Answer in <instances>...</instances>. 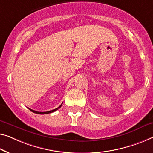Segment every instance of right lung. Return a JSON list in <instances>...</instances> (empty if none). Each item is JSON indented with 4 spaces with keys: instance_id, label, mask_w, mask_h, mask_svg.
Instances as JSON below:
<instances>
[{
    "instance_id": "1",
    "label": "right lung",
    "mask_w": 153,
    "mask_h": 153,
    "mask_svg": "<svg viewBox=\"0 0 153 153\" xmlns=\"http://www.w3.org/2000/svg\"><path fill=\"white\" fill-rule=\"evenodd\" d=\"M62 104H61V105L58 107V108H55V109H53V110H51V111H46V112H38V111H33V110H32V109H30V108H29V110H30L31 111H32L33 113H36V114H48V113H53V112H54V111H57L58 110V108H60V107H61V106H62Z\"/></svg>"
}]
</instances>
